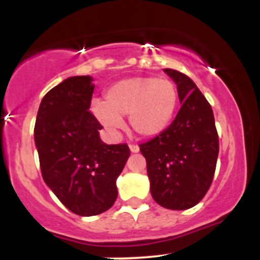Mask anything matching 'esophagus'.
Instances as JSON below:
<instances>
[{
  "label": "esophagus",
  "instance_id": "1",
  "mask_svg": "<svg viewBox=\"0 0 260 260\" xmlns=\"http://www.w3.org/2000/svg\"><path fill=\"white\" fill-rule=\"evenodd\" d=\"M129 149L132 153H137V152H140V147L137 145H129Z\"/></svg>",
  "mask_w": 260,
  "mask_h": 260
}]
</instances>
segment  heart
<instances>
[{
  "mask_svg": "<svg viewBox=\"0 0 260 260\" xmlns=\"http://www.w3.org/2000/svg\"><path fill=\"white\" fill-rule=\"evenodd\" d=\"M177 104L179 93L171 80L138 77L109 86L104 103L94 102L91 112L109 129H119L122 118L129 115V124L137 135L154 137L172 122Z\"/></svg>",
  "mask_w": 260,
  "mask_h": 260,
  "instance_id": "heart-1",
  "label": "heart"
}]
</instances>
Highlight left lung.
Masks as SVG:
<instances>
[{"instance_id":"1","label":"left lung","mask_w":260,"mask_h":260,"mask_svg":"<svg viewBox=\"0 0 260 260\" xmlns=\"http://www.w3.org/2000/svg\"><path fill=\"white\" fill-rule=\"evenodd\" d=\"M164 72L176 83L181 108L174 122L140 146L147 162L149 190L158 205L186 210L208 192L216 169L219 137L211 106L187 75Z\"/></svg>"}]
</instances>
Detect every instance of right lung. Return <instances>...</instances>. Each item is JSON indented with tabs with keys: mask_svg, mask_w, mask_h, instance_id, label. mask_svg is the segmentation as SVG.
Here are the masks:
<instances>
[{
	"mask_svg": "<svg viewBox=\"0 0 260 260\" xmlns=\"http://www.w3.org/2000/svg\"><path fill=\"white\" fill-rule=\"evenodd\" d=\"M89 75L70 77L45 94L36 117L35 145L41 174L60 203L80 216L102 214L117 200V179L129 157L125 143L106 145L88 111Z\"/></svg>",
	"mask_w": 260,
	"mask_h": 260,
	"instance_id": "obj_1",
	"label": "right lung"
}]
</instances>
